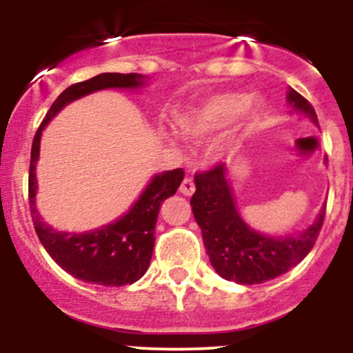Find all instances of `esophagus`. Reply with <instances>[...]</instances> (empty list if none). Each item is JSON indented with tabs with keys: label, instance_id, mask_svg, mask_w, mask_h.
<instances>
[{
	"label": "esophagus",
	"instance_id": "1",
	"mask_svg": "<svg viewBox=\"0 0 353 353\" xmlns=\"http://www.w3.org/2000/svg\"><path fill=\"white\" fill-rule=\"evenodd\" d=\"M194 190H196V186H194V181L193 177H184L183 184H181L179 191L184 194V196H191V194L194 193Z\"/></svg>",
	"mask_w": 353,
	"mask_h": 353
}]
</instances>
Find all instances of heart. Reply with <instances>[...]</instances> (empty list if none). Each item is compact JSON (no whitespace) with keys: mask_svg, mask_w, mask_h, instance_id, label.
Here are the masks:
<instances>
[{"mask_svg":"<svg viewBox=\"0 0 353 353\" xmlns=\"http://www.w3.org/2000/svg\"><path fill=\"white\" fill-rule=\"evenodd\" d=\"M244 92H223L212 95L205 102L177 117V126L188 138H205L232 123L249 105Z\"/></svg>","mask_w":353,"mask_h":353,"instance_id":"heart-1","label":"heart"}]
</instances>
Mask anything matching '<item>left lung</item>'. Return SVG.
I'll list each match as a JSON object with an SVG mask.
<instances>
[{"mask_svg":"<svg viewBox=\"0 0 353 353\" xmlns=\"http://www.w3.org/2000/svg\"><path fill=\"white\" fill-rule=\"evenodd\" d=\"M287 99L294 110L305 114L318 124L316 110L307 99L294 88H288ZM194 183L196 191L191 198L193 215L201 229L210 263L222 279L243 285L268 282L297 266L318 241L326 205L318 220L299 236L270 237L254 232L243 222L222 162L196 172Z\"/></svg>","mask_w":353,"mask_h":353,"instance_id":"8db88e82","label":"left lung"}]
</instances>
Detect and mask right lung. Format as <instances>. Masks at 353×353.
<instances>
[{
  "instance_id": "obj_1",
  "label": "right lung",
  "mask_w": 353,
  "mask_h": 353,
  "mask_svg": "<svg viewBox=\"0 0 353 353\" xmlns=\"http://www.w3.org/2000/svg\"><path fill=\"white\" fill-rule=\"evenodd\" d=\"M143 85L138 73H102L90 80L73 83L61 92L46 114L32 141L30 169H28V205L35 234L52 259L74 279L104 287L131 285L145 275L150 265L155 245V223L160 205L176 194L184 179L183 169L167 170L152 179L133 208L102 229L83 234L58 232L44 222L35 208V163L39 143L46 124L66 104L102 90V88H137Z\"/></svg>"
}]
</instances>
